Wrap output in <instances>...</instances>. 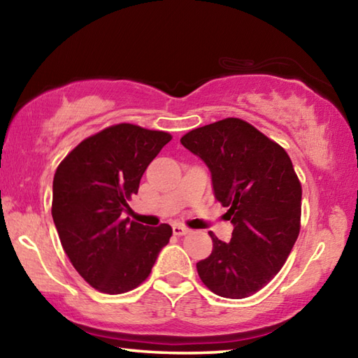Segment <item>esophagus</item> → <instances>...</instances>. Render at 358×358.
Here are the masks:
<instances>
[{
    "mask_svg": "<svg viewBox=\"0 0 358 358\" xmlns=\"http://www.w3.org/2000/svg\"><path fill=\"white\" fill-rule=\"evenodd\" d=\"M172 230H173V234L175 235H186V234H189L191 230L187 229V227H185V226H181V224H173V227H172Z\"/></svg>",
    "mask_w": 358,
    "mask_h": 358,
    "instance_id": "obj_1",
    "label": "esophagus"
}]
</instances>
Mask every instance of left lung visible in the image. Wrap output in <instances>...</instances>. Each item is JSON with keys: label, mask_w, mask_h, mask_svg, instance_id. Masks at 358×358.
<instances>
[{"label": "left lung", "mask_w": 358, "mask_h": 358, "mask_svg": "<svg viewBox=\"0 0 358 358\" xmlns=\"http://www.w3.org/2000/svg\"><path fill=\"white\" fill-rule=\"evenodd\" d=\"M207 164L215 197L234 224L230 241L210 232L213 251L197 262L202 282L224 299H245L266 286L300 232L301 186L286 150L254 126L226 118L181 137Z\"/></svg>", "instance_id": "obj_1"}]
</instances>
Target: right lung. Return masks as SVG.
Here are the masks:
<instances>
[{"label": "right lung", "mask_w": 358, "mask_h": 358, "mask_svg": "<svg viewBox=\"0 0 358 358\" xmlns=\"http://www.w3.org/2000/svg\"><path fill=\"white\" fill-rule=\"evenodd\" d=\"M171 134L121 123L85 138L58 166L52 216L85 281L104 294H123L147 280L172 227L124 220L143 172Z\"/></svg>", "instance_id": "obj_1"}]
</instances>
